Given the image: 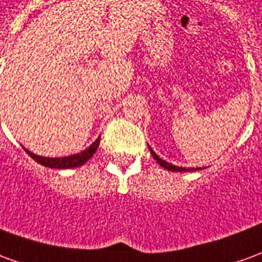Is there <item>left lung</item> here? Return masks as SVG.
<instances>
[{
	"instance_id": "obj_1",
	"label": "left lung",
	"mask_w": 262,
	"mask_h": 262,
	"mask_svg": "<svg viewBox=\"0 0 262 262\" xmlns=\"http://www.w3.org/2000/svg\"><path fill=\"white\" fill-rule=\"evenodd\" d=\"M150 153H151V156H153V157H154V160H157V163H159V164L161 165V167H164L165 170H168V171H178V172H185V171L201 170V168H184V167H177V165L170 164V163H167V161H164V160L160 159L159 156L154 153L151 148H150Z\"/></svg>"
}]
</instances>
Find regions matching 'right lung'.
<instances>
[{
	"instance_id": "right-lung-1",
	"label": "right lung",
	"mask_w": 262,
	"mask_h": 262,
	"mask_svg": "<svg viewBox=\"0 0 262 262\" xmlns=\"http://www.w3.org/2000/svg\"><path fill=\"white\" fill-rule=\"evenodd\" d=\"M98 146H99V137H98L95 142L92 143L90 147H86L84 151L81 153L73 154V156H67V157H42V156H37V154L32 153L29 150H26L24 147L26 153L31 156L32 159L35 160L39 164L45 165V167H49V168H59V170H64V168H77L80 165L85 164L88 160L91 159L92 156L97 151Z\"/></svg>"
}]
</instances>
